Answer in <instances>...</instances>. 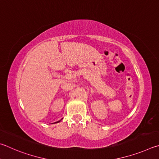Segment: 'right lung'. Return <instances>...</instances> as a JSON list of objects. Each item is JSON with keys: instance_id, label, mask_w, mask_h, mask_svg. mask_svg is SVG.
Listing matches in <instances>:
<instances>
[{"instance_id": "add662e5", "label": "right lung", "mask_w": 159, "mask_h": 159, "mask_svg": "<svg viewBox=\"0 0 159 159\" xmlns=\"http://www.w3.org/2000/svg\"><path fill=\"white\" fill-rule=\"evenodd\" d=\"M61 120H60V121H57V122H55V123H58V122H59V121H61Z\"/></svg>"}]
</instances>
